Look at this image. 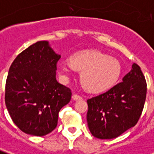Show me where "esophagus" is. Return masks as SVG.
Masks as SVG:
<instances>
[{
  "label": "esophagus",
  "instance_id": "1",
  "mask_svg": "<svg viewBox=\"0 0 154 154\" xmlns=\"http://www.w3.org/2000/svg\"><path fill=\"white\" fill-rule=\"evenodd\" d=\"M72 99L73 100H80V99H82V97L80 96V95H77V94H73L72 95Z\"/></svg>",
  "mask_w": 154,
  "mask_h": 154
}]
</instances>
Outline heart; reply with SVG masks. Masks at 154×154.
<instances>
[{"mask_svg": "<svg viewBox=\"0 0 154 154\" xmlns=\"http://www.w3.org/2000/svg\"><path fill=\"white\" fill-rule=\"evenodd\" d=\"M73 70L81 72L80 80L86 89L92 93L108 90L116 85L121 77L119 60L98 51L77 52L69 58V64H60L58 73L67 79Z\"/></svg>", "mask_w": 154, "mask_h": 154, "instance_id": "obj_1", "label": "heart"}]
</instances>
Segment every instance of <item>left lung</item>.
Segmentation results:
<instances>
[{
  "mask_svg": "<svg viewBox=\"0 0 154 154\" xmlns=\"http://www.w3.org/2000/svg\"><path fill=\"white\" fill-rule=\"evenodd\" d=\"M122 81L87 100L88 125L97 138H116L133 127L141 116L147 94V83L141 68L132 64Z\"/></svg>",
  "mask_w": 154,
  "mask_h": 154,
  "instance_id": "obj_1",
  "label": "left lung"
}]
</instances>
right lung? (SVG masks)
Segmentation results:
<instances>
[{
	"mask_svg": "<svg viewBox=\"0 0 154 154\" xmlns=\"http://www.w3.org/2000/svg\"><path fill=\"white\" fill-rule=\"evenodd\" d=\"M60 58L49 41H38L16 57L9 69L5 101L11 120L22 131L36 137L57 125L60 109L70 102V88L56 80Z\"/></svg>",
	"mask_w": 154,
	"mask_h": 154,
	"instance_id": "add662e5",
	"label": "right lung"
}]
</instances>
